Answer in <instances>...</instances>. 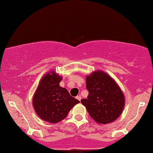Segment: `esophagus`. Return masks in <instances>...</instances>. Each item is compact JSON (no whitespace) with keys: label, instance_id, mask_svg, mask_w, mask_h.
<instances>
[{"label":"esophagus","instance_id":"obj_1","mask_svg":"<svg viewBox=\"0 0 153 153\" xmlns=\"http://www.w3.org/2000/svg\"><path fill=\"white\" fill-rule=\"evenodd\" d=\"M76 98L79 100V101H81V99H82V97H81V96H77Z\"/></svg>","mask_w":153,"mask_h":153}]
</instances>
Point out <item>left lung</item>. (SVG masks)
Returning a JSON list of instances; mask_svg holds the SVG:
<instances>
[{
    "label": "left lung",
    "mask_w": 153,
    "mask_h": 153,
    "mask_svg": "<svg viewBox=\"0 0 153 153\" xmlns=\"http://www.w3.org/2000/svg\"><path fill=\"white\" fill-rule=\"evenodd\" d=\"M89 94L81 102L91 117L99 124L112 123L119 117L125 106V96L114 80L102 71L86 77Z\"/></svg>",
    "instance_id": "left-lung-1"
}]
</instances>
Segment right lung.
<instances>
[{
  "label": "right lung",
  "mask_w": 153,
  "mask_h": 153,
  "mask_svg": "<svg viewBox=\"0 0 153 153\" xmlns=\"http://www.w3.org/2000/svg\"><path fill=\"white\" fill-rule=\"evenodd\" d=\"M62 77L54 71L44 75L33 97V106L38 116L50 123H59L66 118L71 109L79 101L59 86Z\"/></svg>",
  "instance_id": "add662e5"
}]
</instances>
